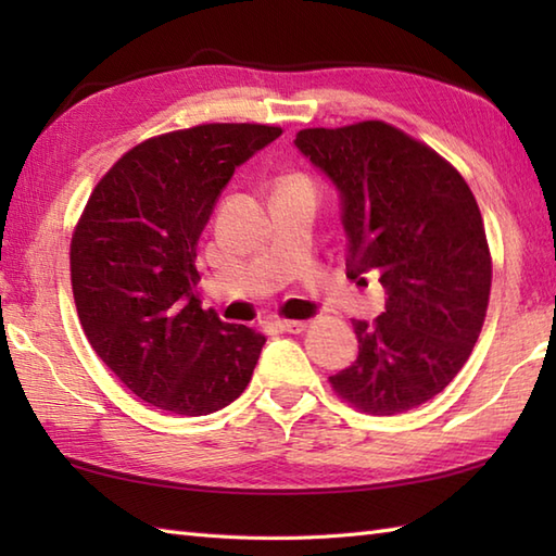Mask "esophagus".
<instances>
[{
  "mask_svg": "<svg viewBox=\"0 0 556 556\" xmlns=\"http://www.w3.org/2000/svg\"><path fill=\"white\" fill-rule=\"evenodd\" d=\"M279 327L285 329V332H289V334H301V332H305V327H308V323H301V320H279Z\"/></svg>",
  "mask_w": 556,
  "mask_h": 556,
  "instance_id": "1",
  "label": "esophagus"
}]
</instances>
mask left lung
<instances>
[{
	"instance_id": "left-lung-1",
	"label": "left lung",
	"mask_w": 556,
	"mask_h": 556,
	"mask_svg": "<svg viewBox=\"0 0 556 556\" xmlns=\"http://www.w3.org/2000/svg\"><path fill=\"white\" fill-rule=\"evenodd\" d=\"M293 146L339 193L346 277L380 279L384 313L356 320L358 358L329 377L372 416L416 408L464 368L485 320V224L452 164L384 122L305 128Z\"/></svg>"
}]
</instances>
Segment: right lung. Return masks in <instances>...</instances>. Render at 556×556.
Wrapping results in <instances>:
<instances>
[{"mask_svg": "<svg viewBox=\"0 0 556 556\" xmlns=\"http://www.w3.org/2000/svg\"><path fill=\"white\" fill-rule=\"evenodd\" d=\"M277 126L203 124L128 150L92 191L71 241L90 346L148 404L207 416L243 394L265 337L195 299V248L236 167Z\"/></svg>", "mask_w": 556, "mask_h": 556, "instance_id": "right-lung-1", "label": "right lung"}]
</instances>
